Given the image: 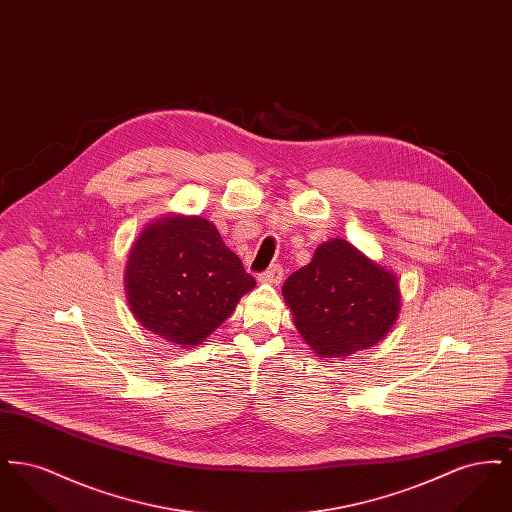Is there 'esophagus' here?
<instances>
[{"label": "esophagus", "mask_w": 512, "mask_h": 512, "mask_svg": "<svg viewBox=\"0 0 512 512\" xmlns=\"http://www.w3.org/2000/svg\"><path fill=\"white\" fill-rule=\"evenodd\" d=\"M282 276H284V270L280 265H272L268 268L267 272L259 274V282L261 284H270V286H276L282 282Z\"/></svg>", "instance_id": "obj_1"}]
</instances>
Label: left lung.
I'll list each match as a JSON object with an SVG mask.
<instances>
[{"instance_id": "1", "label": "left lung", "mask_w": 512, "mask_h": 512, "mask_svg": "<svg viewBox=\"0 0 512 512\" xmlns=\"http://www.w3.org/2000/svg\"><path fill=\"white\" fill-rule=\"evenodd\" d=\"M282 295L297 332L324 361L384 340L401 311L395 272L343 238L318 245L311 263L288 276Z\"/></svg>"}]
</instances>
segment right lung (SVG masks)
Here are the masks:
<instances>
[{
    "label": "right lung",
    "mask_w": 512,
    "mask_h": 512,
    "mask_svg": "<svg viewBox=\"0 0 512 512\" xmlns=\"http://www.w3.org/2000/svg\"><path fill=\"white\" fill-rule=\"evenodd\" d=\"M253 288L255 278L217 226L197 215L171 213L146 224L124 268L134 318L182 349L211 336Z\"/></svg>",
    "instance_id": "right-lung-1"
}]
</instances>
